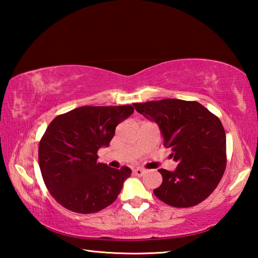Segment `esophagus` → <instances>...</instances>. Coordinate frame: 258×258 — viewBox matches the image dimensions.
Masks as SVG:
<instances>
[{
	"label": "esophagus",
	"mask_w": 258,
	"mask_h": 258,
	"mask_svg": "<svg viewBox=\"0 0 258 258\" xmlns=\"http://www.w3.org/2000/svg\"><path fill=\"white\" fill-rule=\"evenodd\" d=\"M146 171L143 168H140V167H137V168H134L133 169V173L135 174V175H138V176H141V175H143V173H145Z\"/></svg>",
	"instance_id": "34e87169"
}]
</instances>
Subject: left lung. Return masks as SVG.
Here are the masks:
<instances>
[{
	"label": "left lung",
	"mask_w": 258,
	"mask_h": 258,
	"mask_svg": "<svg viewBox=\"0 0 258 258\" xmlns=\"http://www.w3.org/2000/svg\"><path fill=\"white\" fill-rule=\"evenodd\" d=\"M135 110L158 125L164 147L178 164L173 172L158 169L163 183L154 190L173 207L198 205L215 190L226 166V139L221 120L196 101L164 99L134 103Z\"/></svg>",
	"instance_id": "1"
}]
</instances>
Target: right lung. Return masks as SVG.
<instances>
[{"label":"right lung","instance_id":"add662e5","mask_svg":"<svg viewBox=\"0 0 258 258\" xmlns=\"http://www.w3.org/2000/svg\"><path fill=\"white\" fill-rule=\"evenodd\" d=\"M134 112L132 106L80 107L56 116L38 147L45 185L61 206L80 214L97 213L118 197L132 171L97 163L116 126Z\"/></svg>","mask_w":258,"mask_h":258}]
</instances>
